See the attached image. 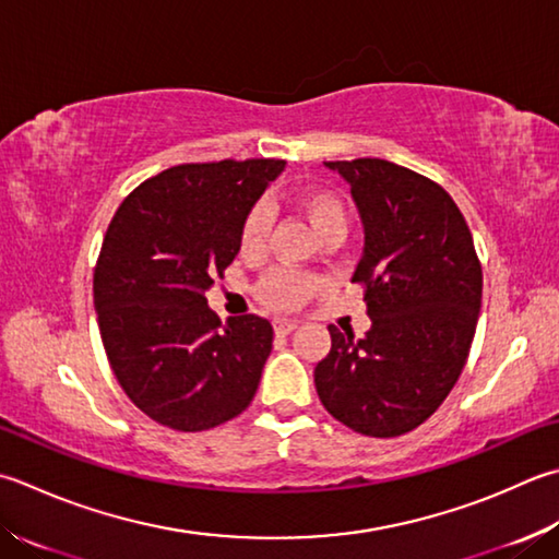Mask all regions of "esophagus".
<instances>
[{"instance_id": "1", "label": "esophagus", "mask_w": 559, "mask_h": 559, "mask_svg": "<svg viewBox=\"0 0 559 559\" xmlns=\"http://www.w3.org/2000/svg\"><path fill=\"white\" fill-rule=\"evenodd\" d=\"M295 326H298V322H295V320H283V317H278V320H273V332L281 334V336L290 334Z\"/></svg>"}]
</instances>
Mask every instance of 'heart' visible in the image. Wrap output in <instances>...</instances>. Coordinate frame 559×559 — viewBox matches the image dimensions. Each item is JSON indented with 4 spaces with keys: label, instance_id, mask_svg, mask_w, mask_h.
I'll use <instances>...</instances> for the list:
<instances>
[{
    "label": "heart",
    "instance_id": "obj_1",
    "mask_svg": "<svg viewBox=\"0 0 559 559\" xmlns=\"http://www.w3.org/2000/svg\"><path fill=\"white\" fill-rule=\"evenodd\" d=\"M300 213L308 217V223L317 233L324 237L330 233H346V207L330 191H305L298 199ZM271 229V211L266 205H254L242 223L239 233V249L242 254H259L264 249L266 235ZM317 288V281L308 273L298 271H273L261 281L259 300L271 310H295L310 298Z\"/></svg>",
    "mask_w": 559,
    "mask_h": 559
}]
</instances>
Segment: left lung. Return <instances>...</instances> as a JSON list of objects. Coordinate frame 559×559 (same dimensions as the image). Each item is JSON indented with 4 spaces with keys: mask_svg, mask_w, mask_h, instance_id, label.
<instances>
[{
    "mask_svg": "<svg viewBox=\"0 0 559 559\" xmlns=\"http://www.w3.org/2000/svg\"><path fill=\"white\" fill-rule=\"evenodd\" d=\"M358 207L364 338L330 324L314 388L334 419L392 439L441 407L463 373L483 308V266L463 213L439 183L388 159L324 162Z\"/></svg>",
    "mask_w": 559,
    "mask_h": 559,
    "instance_id": "left-lung-1",
    "label": "left lung"
}]
</instances>
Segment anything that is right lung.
Returning a JSON list of instances; mask_svg holds the SVG:
<instances>
[{"mask_svg":"<svg viewBox=\"0 0 559 559\" xmlns=\"http://www.w3.org/2000/svg\"><path fill=\"white\" fill-rule=\"evenodd\" d=\"M283 159L181 164L140 183L106 229L94 269L98 332L138 409L177 431H205L254 400L273 344L264 317L221 322L213 276Z\"/></svg>","mask_w":559,"mask_h":559,"instance_id":"add662e5","label":"right lung"}]
</instances>
